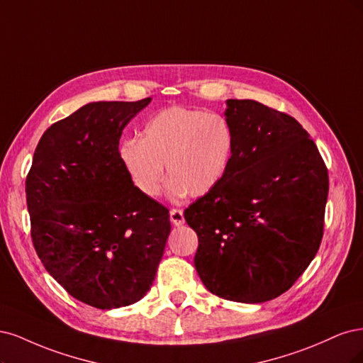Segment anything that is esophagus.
I'll list each match as a JSON object with an SVG mask.
<instances>
[{"mask_svg": "<svg viewBox=\"0 0 363 363\" xmlns=\"http://www.w3.org/2000/svg\"><path fill=\"white\" fill-rule=\"evenodd\" d=\"M170 221L174 225V226H181L185 223V218H184V213L182 209H177L173 208L170 209Z\"/></svg>", "mask_w": 363, "mask_h": 363, "instance_id": "obj_1", "label": "esophagus"}]
</instances>
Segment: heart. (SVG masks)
Returning <instances> with one entry per match:
<instances>
[{
    "label": "heart",
    "instance_id": "heart-1",
    "mask_svg": "<svg viewBox=\"0 0 363 363\" xmlns=\"http://www.w3.org/2000/svg\"><path fill=\"white\" fill-rule=\"evenodd\" d=\"M233 152V133L225 118L185 107H169L150 118L140 138L121 146V160L135 189L155 197L166 179L170 194L201 197L223 181Z\"/></svg>",
    "mask_w": 363,
    "mask_h": 363
}]
</instances>
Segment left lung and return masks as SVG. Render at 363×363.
Here are the masks:
<instances>
[{
  "label": "left lung",
  "mask_w": 363,
  "mask_h": 363,
  "mask_svg": "<svg viewBox=\"0 0 363 363\" xmlns=\"http://www.w3.org/2000/svg\"><path fill=\"white\" fill-rule=\"evenodd\" d=\"M229 169L184 211L197 233L194 267L213 294L262 303L284 294L323 240L329 174L317 145L289 114L228 99Z\"/></svg>",
  "instance_id": "left-lung-1"
}]
</instances>
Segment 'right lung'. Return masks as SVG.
<instances>
[{
	"mask_svg": "<svg viewBox=\"0 0 363 363\" xmlns=\"http://www.w3.org/2000/svg\"><path fill=\"white\" fill-rule=\"evenodd\" d=\"M149 102H90L52 123L27 174L39 259L69 294L98 309L146 296L172 228L169 209L135 189L119 152L123 128Z\"/></svg>",
	"mask_w": 363,
	"mask_h": 363,
	"instance_id": "obj_1",
	"label": "right lung"
}]
</instances>
